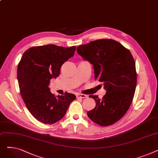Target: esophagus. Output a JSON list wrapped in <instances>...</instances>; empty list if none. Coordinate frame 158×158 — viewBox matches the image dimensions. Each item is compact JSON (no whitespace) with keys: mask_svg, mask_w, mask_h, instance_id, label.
Returning <instances> with one entry per match:
<instances>
[{"mask_svg":"<svg viewBox=\"0 0 158 158\" xmlns=\"http://www.w3.org/2000/svg\"><path fill=\"white\" fill-rule=\"evenodd\" d=\"M77 98H86L88 97V96L86 95H85V94H77Z\"/></svg>","mask_w":158,"mask_h":158,"instance_id":"obj_1","label":"esophagus"}]
</instances>
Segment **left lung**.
<instances>
[{
	"mask_svg": "<svg viewBox=\"0 0 158 158\" xmlns=\"http://www.w3.org/2000/svg\"><path fill=\"white\" fill-rule=\"evenodd\" d=\"M78 54L94 66L95 78L102 82L106 94L93 98L96 106L88 117L101 126L120 120L133 100L137 82L136 64L129 50L112 39H101L78 46Z\"/></svg>",
	"mask_w": 158,
	"mask_h": 158,
	"instance_id": "1",
	"label": "left lung"
}]
</instances>
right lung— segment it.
I'll list each match as a JSON object with an SVG mask.
<instances>
[{
    "mask_svg": "<svg viewBox=\"0 0 158 158\" xmlns=\"http://www.w3.org/2000/svg\"><path fill=\"white\" fill-rule=\"evenodd\" d=\"M76 49V46L48 44L31 47L22 55L17 69L20 94L29 112L41 122L53 124L59 121L76 99L67 92L55 97L48 88L50 81L60 76L62 64Z\"/></svg>",
    "mask_w": 158,
    "mask_h": 158,
    "instance_id": "right-lung-1",
    "label": "right lung"
}]
</instances>
